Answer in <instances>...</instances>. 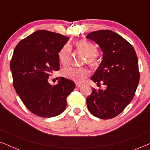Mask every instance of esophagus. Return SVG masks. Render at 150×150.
Returning a JSON list of instances; mask_svg holds the SVG:
<instances>
[{"label":"esophagus","instance_id":"esophagus-1","mask_svg":"<svg viewBox=\"0 0 150 150\" xmlns=\"http://www.w3.org/2000/svg\"><path fill=\"white\" fill-rule=\"evenodd\" d=\"M76 87H81V86H82V84L81 83H76Z\"/></svg>","mask_w":150,"mask_h":150}]
</instances>
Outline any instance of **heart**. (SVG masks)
I'll return each instance as SVG.
<instances>
[{"label":"heart","instance_id":"heart-1","mask_svg":"<svg viewBox=\"0 0 150 150\" xmlns=\"http://www.w3.org/2000/svg\"><path fill=\"white\" fill-rule=\"evenodd\" d=\"M76 46L80 52L87 57V63L90 65L96 66L98 65V60L96 56L98 50L95 45L86 40H80L76 43ZM70 53V47L67 44L65 45L59 51L58 55L59 60L63 65H67L69 63ZM62 74L67 79L79 83L83 81L85 78L88 76L89 74V71L85 67L69 66L63 69Z\"/></svg>","mask_w":150,"mask_h":150}]
</instances>
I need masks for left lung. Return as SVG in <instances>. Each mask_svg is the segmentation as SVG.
Here are the masks:
<instances>
[{
  "label": "left lung",
  "instance_id": "1",
  "mask_svg": "<svg viewBox=\"0 0 150 150\" xmlns=\"http://www.w3.org/2000/svg\"><path fill=\"white\" fill-rule=\"evenodd\" d=\"M87 39L99 45L103 60L92 76L98 85L87 98L89 112L96 117L108 120L122 112L134 98L140 74L134 48L120 35L110 30H100L87 35Z\"/></svg>",
  "mask_w": 150,
  "mask_h": 150
}]
</instances>
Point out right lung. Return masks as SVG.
<instances>
[{"instance_id":"1","label":"right lung","mask_w":150,"mask_h":150,"mask_svg":"<svg viewBox=\"0 0 150 150\" xmlns=\"http://www.w3.org/2000/svg\"><path fill=\"white\" fill-rule=\"evenodd\" d=\"M69 38L38 30L20 41L10 62L13 87L24 105L32 113L52 117L64 111L67 97L74 89L70 80L61 78L51 85L49 76L59 69V52Z\"/></svg>"}]
</instances>
